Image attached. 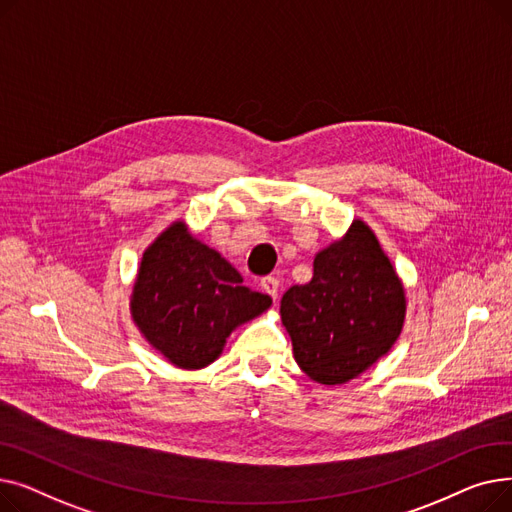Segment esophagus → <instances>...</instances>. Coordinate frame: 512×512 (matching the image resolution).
<instances>
[{
	"label": "esophagus",
	"instance_id": "obj_1",
	"mask_svg": "<svg viewBox=\"0 0 512 512\" xmlns=\"http://www.w3.org/2000/svg\"><path fill=\"white\" fill-rule=\"evenodd\" d=\"M261 288H263V292L270 294V297H272L274 301L278 299V288H280L278 278H274V276H265V278L261 280Z\"/></svg>",
	"mask_w": 512,
	"mask_h": 512
}]
</instances>
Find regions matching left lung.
<instances>
[{
	"instance_id": "obj_1",
	"label": "left lung",
	"mask_w": 512,
	"mask_h": 512,
	"mask_svg": "<svg viewBox=\"0 0 512 512\" xmlns=\"http://www.w3.org/2000/svg\"><path fill=\"white\" fill-rule=\"evenodd\" d=\"M280 315L299 367L336 386L390 351L405 321V290L378 238L357 220L317 253L309 284L286 290Z\"/></svg>"
}]
</instances>
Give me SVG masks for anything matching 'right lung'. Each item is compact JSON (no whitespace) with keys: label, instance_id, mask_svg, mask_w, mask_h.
I'll return each instance as SVG.
<instances>
[{"label":"right lung","instance_id":"add662e5","mask_svg":"<svg viewBox=\"0 0 512 512\" xmlns=\"http://www.w3.org/2000/svg\"><path fill=\"white\" fill-rule=\"evenodd\" d=\"M272 299L242 286L218 253L172 224L145 251L132 292V317L143 336L176 367L201 369L220 357L230 332Z\"/></svg>","mask_w":512,"mask_h":512}]
</instances>
